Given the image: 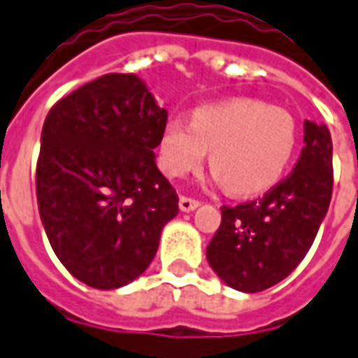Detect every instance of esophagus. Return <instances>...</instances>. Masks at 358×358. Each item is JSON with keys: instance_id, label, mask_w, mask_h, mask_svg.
Instances as JSON below:
<instances>
[{"instance_id": "obj_1", "label": "esophagus", "mask_w": 358, "mask_h": 358, "mask_svg": "<svg viewBox=\"0 0 358 358\" xmlns=\"http://www.w3.org/2000/svg\"><path fill=\"white\" fill-rule=\"evenodd\" d=\"M201 203L196 201V199H191V196H181L179 199V208L185 210V213H189V210H195Z\"/></svg>"}]
</instances>
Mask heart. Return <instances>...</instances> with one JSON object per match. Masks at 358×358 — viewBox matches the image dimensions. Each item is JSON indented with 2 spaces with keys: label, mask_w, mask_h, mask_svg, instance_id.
Here are the masks:
<instances>
[{
  "label": "heart",
  "mask_w": 358,
  "mask_h": 358,
  "mask_svg": "<svg viewBox=\"0 0 358 358\" xmlns=\"http://www.w3.org/2000/svg\"><path fill=\"white\" fill-rule=\"evenodd\" d=\"M296 140V117L285 108L236 98L195 108L191 122L171 117L163 128L159 165L179 179L196 171L210 150V165L227 191L258 195L282 179Z\"/></svg>",
  "instance_id": "b5f03b06"
}]
</instances>
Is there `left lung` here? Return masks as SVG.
Instances as JSON below:
<instances>
[{
	"instance_id": "left-lung-1",
	"label": "left lung",
	"mask_w": 358,
	"mask_h": 358,
	"mask_svg": "<svg viewBox=\"0 0 358 358\" xmlns=\"http://www.w3.org/2000/svg\"><path fill=\"white\" fill-rule=\"evenodd\" d=\"M292 173L262 199L220 208L207 260L230 287L254 294L292 274L306 258L333 193V143L325 124L306 122Z\"/></svg>"
}]
</instances>
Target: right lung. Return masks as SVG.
Wrapping results in <instances>:
<instances>
[{"label":"right lung","instance_id":"right-lung-1","mask_svg":"<svg viewBox=\"0 0 358 358\" xmlns=\"http://www.w3.org/2000/svg\"><path fill=\"white\" fill-rule=\"evenodd\" d=\"M167 110L136 74L110 73L50 108L37 203L52 250L96 289L134 282L157 252L179 196L155 165Z\"/></svg>","mask_w":358,"mask_h":358}]
</instances>
